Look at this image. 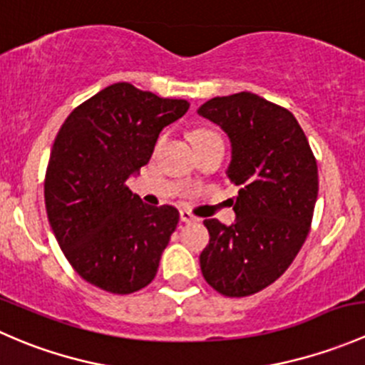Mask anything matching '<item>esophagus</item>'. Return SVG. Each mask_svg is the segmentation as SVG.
Returning <instances> with one entry per match:
<instances>
[{
    "label": "esophagus",
    "instance_id": "34e87169",
    "mask_svg": "<svg viewBox=\"0 0 365 365\" xmlns=\"http://www.w3.org/2000/svg\"><path fill=\"white\" fill-rule=\"evenodd\" d=\"M180 219H182V222H192V220H196V215L190 213L189 210H182L180 212Z\"/></svg>",
    "mask_w": 365,
    "mask_h": 365
}]
</instances>
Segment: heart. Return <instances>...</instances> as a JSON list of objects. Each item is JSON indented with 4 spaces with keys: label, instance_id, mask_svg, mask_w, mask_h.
<instances>
[{
    "label": "heart",
    "instance_id": "obj_1",
    "mask_svg": "<svg viewBox=\"0 0 365 365\" xmlns=\"http://www.w3.org/2000/svg\"><path fill=\"white\" fill-rule=\"evenodd\" d=\"M210 135H217V134H213V132H210V130H196L192 134V141L196 143V141H201V139H206V138H210Z\"/></svg>",
    "mask_w": 365,
    "mask_h": 365
}]
</instances>
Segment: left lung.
<instances>
[{
	"label": "left lung",
	"instance_id": "1",
	"mask_svg": "<svg viewBox=\"0 0 365 365\" xmlns=\"http://www.w3.org/2000/svg\"><path fill=\"white\" fill-rule=\"evenodd\" d=\"M197 113L230 138L227 178L240 187L235 224L205 220L201 272L220 295H254L288 270L307 238L318 164L297 118L251 91L215 97Z\"/></svg>",
	"mask_w": 365,
	"mask_h": 365
}]
</instances>
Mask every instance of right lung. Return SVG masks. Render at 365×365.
<instances>
[{"mask_svg": "<svg viewBox=\"0 0 365 365\" xmlns=\"http://www.w3.org/2000/svg\"><path fill=\"white\" fill-rule=\"evenodd\" d=\"M189 106L114 83L61 125L43 182L46 210L65 257L90 284L128 295L155 279L180 213L143 203L127 180L148 164L162 128Z\"/></svg>", "mask_w": 365, "mask_h": 365, "instance_id": "1", "label": "right lung"}]
</instances>
